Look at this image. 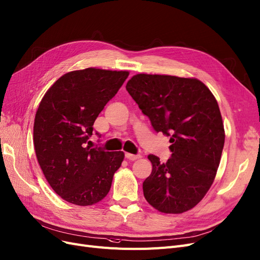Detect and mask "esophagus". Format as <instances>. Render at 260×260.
<instances>
[{
	"mask_svg": "<svg viewBox=\"0 0 260 260\" xmlns=\"http://www.w3.org/2000/svg\"><path fill=\"white\" fill-rule=\"evenodd\" d=\"M125 157L129 160H135V159L140 158L141 156L139 154H131V153H125Z\"/></svg>",
	"mask_w": 260,
	"mask_h": 260,
	"instance_id": "1",
	"label": "esophagus"
}]
</instances>
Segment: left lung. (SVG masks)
<instances>
[{"label": "left lung", "instance_id": "obj_1", "mask_svg": "<svg viewBox=\"0 0 260 260\" xmlns=\"http://www.w3.org/2000/svg\"><path fill=\"white\" fill-rule=\"evenodd\" d=\"M126 90L156 133L169 136L171 156L155 155L143 195L162 213H183L194 208L212 185L224 148L225 132L217 102L194 78L138 74Z\"/></svg>", "mask_w": 260, "mask_h": 260}]
</instances>
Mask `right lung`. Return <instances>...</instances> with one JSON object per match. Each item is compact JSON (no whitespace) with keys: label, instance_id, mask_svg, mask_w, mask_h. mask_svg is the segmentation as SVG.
Returning <instances> with one entry per match:
<instances>
[{"label":"right lung","instance_id":"1","mask_svg":"<svg viewBox=\"0 0 260 260\" xmlns=\"http://www.w3.org/2000/svg\"><path fill=\"white\" fill-rule=\"evenodd\" d=\"M128 72L85 69L63 75L48 90L34 121V148L55 193L77 206H91L110 190L124 153L86 146L101 111ZM99 135V134H98Z\"/></svg>","mask_w":260,"mask_h":260}]
</instances>
